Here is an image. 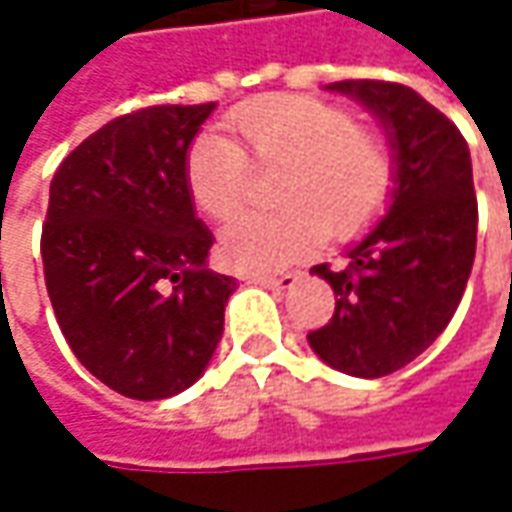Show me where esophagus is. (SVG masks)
<instances>
[{"mask_svg":"<svg viewBox=\"0 0 512 512\" xmlns=\"http://www.w3.org/2000/svg\"><path fill=\"white\" fill-rule=\"evenodd\" d=\"M249 283H257V286H266V289H291L297 283V272H286V274H255L249 277Z\"/></svg>","mask_w":512,"mask_h":512,"instance_id":"obj_1","label":"esophagus"}]
</instances>
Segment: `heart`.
<instances>
[{
	"label": "heart",
	"instance_id": "obj_1",
	"mask_svg": "<svg viewBox=\"0 0 512 512\" xmlns=\"http://www.w3.org/2000/svg\"><path fill=\"white\" fill-rule=\"evenodd\" d=\"M240 141L198 135L184 161L186 192L203 215L226 221L238 212L252 165L283 167L272 215H243L221 235V257L238 272H274L314 252L326 232L357 238L377 221L397 184L391 144L360 127L340 104L311 96L252 101L232 118Z\"/></svg>",
	"mask_w": 512,
	"mask_h": 512
}]
</instances>
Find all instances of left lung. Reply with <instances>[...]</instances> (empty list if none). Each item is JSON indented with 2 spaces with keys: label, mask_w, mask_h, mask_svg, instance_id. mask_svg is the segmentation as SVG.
I'll use <instances>...</instances> for the list:
<instances>
[{
  "label": "left lung",
  "mask_w": 512,
  "mask_h": 512,
  "mask_svg": "<svg viewBox=\"0 0 512 512\" xmlns=\"http://www.w3.org/2000/svg\"><path fill=\"white\" fill-rule=\"evenodd\" d=\"M382 121L397 186L388 215L343 269L314 266L334 289V314L309 331L314 354L351 377H388L445 331L476 257L479 206L465 135L433 104L397 81H334Z\"/></svg>",
  "instance_id": "8db88e82"
}]
</instances>
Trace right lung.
Masks as SVG:
<instances>
[{
    "instance_id": "right-lung-1",
    "label": "right lung",
    "mask_w": 512,
    "mask_h": 512,
    "mask_svg": "<svg viewBox=\"0 0 512 512\" xmlns=\"http://www.w3.org/2000/svg\"><path fill=\"white\" fill-rule=\"evenodd\" d=\"M215 104L118 115L64 158L42 226L45 286L64 340L107 388L167 399L201 377L235 277L206 269L184 161Z\"/></svg>"
}]
</instances>
